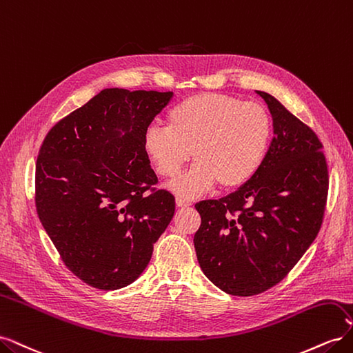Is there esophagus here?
Segmentation results:
<instances>
[{"label":"esophagus","mask_w":353,"mask_h":353,"mask_svg":"<svg viewBox=\"0 0 353 353\" xmlns=\"http://www.w3.org/2000/svg\"><path fill=\"white\" fill-rule=\"evenodd\" d=\"M176 206L178 208H188V206H191V201L185 200L183 197H176Z\"/></svg>","instance_id":"1"}]
</instances>
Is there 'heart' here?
Instances as JSON below:
<instances>
[{"mask_svg":"<svg viewBox=\"0 0 353 353\" xmlns=\"http://www.w3.org/2000/svg\"><path fill=\"white\" fill-rule=\"evenodd\" d=\"M168 126L147 128L143 145L156 172L175 178L191 159L196 165L169 188L181 197H196L219 184L223 190L250 181L268 154L274 123L258 103L225 94H197L176 103Z\"/></svg>","mask_w":353,"mask_h":353,"instance_id":"1","label":"heart"}]
</instances>
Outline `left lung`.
Returning <instances> with one entry per match:
<instances>
[{
  "label": "left lung",
  "mask_w": 353,
  "mask_h": 353,
  "mask_svg": "<svg viewBox=\"0 0 353 353\" xmlns=\"http://www.w3.org/2000/svg\"><path fill=\"white\" fill-rule=\"evenodd\" d=\"M274 138L261 169L237 191L196 205L201 271L228 294L254 296L293 270L321 228L328 169L316 134L263 91Z\"/></svg>",
  "instance_id": "left-lung-1"
}]
</instances>
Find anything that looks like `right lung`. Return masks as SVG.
<instances>
[{"label":"right lung","instance_id":"obj_1","mask_svg":"<svg viewBox=\"0 0 353 353\" xmlns=\"http://www.w3.org/2000/svg\"><path fill=\"white\" fill-rule=\"evenodd\" d=\"M174 92L105 88L63 117L42 141L35 206L60 258L100 290L135 281L175 213L143 138ZM124 135L122 136L121 134Z\"/></svg>","mask_w":353,"mask_h":353}]
</instances>
